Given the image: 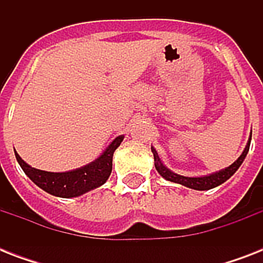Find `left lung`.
Masks as SVG:
<instances>
[{
	"instance_id": "1",
	"label": "left lung",
	"mask_w": 263,
	"mask_h": 263,
	"mask_svg": "<svg viewBox=\"0 0 263 263\" xmlns=\"http://www.w3.org/2000/svg\"><path fill=\"white\" fill-rule=\"evenodd\" d=\"M250 143H251V134H250L249 142L246 144L245 150H243L240 157H239L233 164H231L225 169H221L218 172L210 173V175L204 176H196V177H188V176H181L172 172L171 169L165 166V164L161 161L160 156H158V153H157V150L153 147V146L152 153L153 156H154V165H156L157 172L160 173L165 180L172 181V183L181 184L184 187L192 188V190H196V191H206V190H212V188L218 187V185H221L222 183H225L231 176L235 175V172L240 168V165L243 164V161H245L246 156H247V153H249Z\"/></svg>"
}]
</instances>
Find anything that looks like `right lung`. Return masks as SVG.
Returning <instances> with one entry per match:
<instances>
[{
    "mask_svg": "<svg viewBox=\"0 0 263 263\" xmlns=\"http://www.w3.org/2000/svg\"><path fill=\"white\" fill-rule=\"evenodd\" d=\"M124 139V135L117 136L98 158L91 161L90 164L80 166L68 172H46L41 169L32 168L18 156L14 150V156L18 165L22 166L28 177L43 191L60 198H76L86 192L101 187L106 183L111 173L113 153L119 147Z\"/></svg>",
    "mask_w": 263,
    "mask_h": 263,
    "instance_id": "add662e5",
    "label": "right lung"
}]
</instances>
